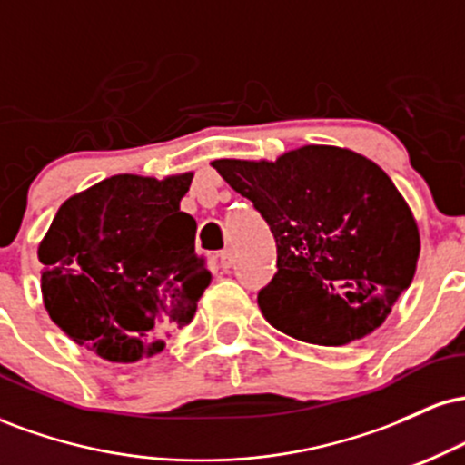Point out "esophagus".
Returning a JSON list of instances; mask_svg holds the SVG:
<instances>
[{
	"label": "esophagus",
	"mask_w": 465,
	"mask_h": 465,
	"mask_svg": "<svg viewBox=\"0 0 465 465\" xmlns=\"http://www.w3.org/2000/svg\"><path fill=\"white\" fill-rule=\"evenodd\" d=\"M218 260H221L223 269H232L233 262H236V253H233V249H223L218 253Z\"/></svg>",
	"instance_id": "obj_1"
}]
</instances>
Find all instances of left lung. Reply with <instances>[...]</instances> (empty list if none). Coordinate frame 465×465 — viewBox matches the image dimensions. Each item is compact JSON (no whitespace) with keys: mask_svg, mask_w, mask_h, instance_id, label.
<instances>
[{"mask_svg":"<svg viewBox=\"0 0 465 465\" xmlns=\"http://www.w3.org/2000/svg\"><path fill=\"white\" fill-rule=\"evenodd\" d=\"M212 165L275 238L277 273L258 292L266 322L314 345L351 343L385 322L415 275L420 233L381 165L336 146Z\"/></svg>","mask_w":465,"mask_h":465,"instance_id":"left-lung-1","label":"left lung"}]
</instances>
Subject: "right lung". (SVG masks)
<instances>
[{
  "mask_svg": "<svg viewBox=\"0 0 465 465\" xmlns=\"http://www.w3.org/2000/svg\"><path fill=\"white\" fill-rule=\"evenodd\" d=\"M192 173L115 174L58 207L39 244L41 292L69 339L111 362L159 354L192 322L212 275L179 210Z\"/></svg>",
  "mask_w": 465,
  "mask_h": 465,
  "instance_id": "1",
  "label": "right lung"
}]
</instances>
